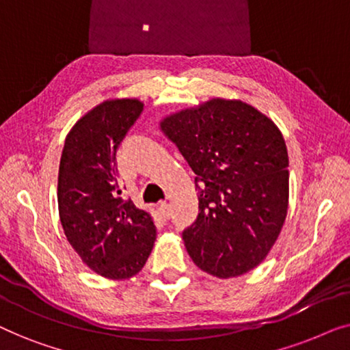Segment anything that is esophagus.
I'll return each instance as SVG.
<instances>
[{"mask_svg": "<svg viewBox=\"0 0 350 350\" xmlns=\"http://www.w3.org/2000/svg\"><path fill=\"white\" fill-rule=\"evenodd\" d=\"M159 213L162 215V217H164L165 219L170 217V205L167 204V202H162L161 205H159Z\"/></svg>", "mask_w": 350, "mask_h": 350, "instance_id": "34e87169", "label": "esophagus"}]
</instances>
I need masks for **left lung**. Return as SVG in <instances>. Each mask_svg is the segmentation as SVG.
Wrapping results in <instances>:
<instances>
[{
    "instance_id": "8db88e82",
    "label": "left lung",
    "mask_w": 350,
    "mask_h": 350,
    "mask_svg": "<svg viewBox=\"0 0 350 350\" xmlns=\"http://www.w3.org/2000/svg\"><path fill=\"white\" fill-rule=\"evenodd\" d=\"M196 174L198 219L183 231L194 265L218 279L266 260L288 210V152L274 121L242 100L212 98L159 121Z\"/></svg>"
}]
</instances>
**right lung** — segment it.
<instances>
[{
    "instance_id": "obj_1",
    "label": "right lung",
    "mask_w": 350,
    "mask_h": 350,
    "mask_svg": "<svg viewBox=\"0 0 350 350\" xmlns=\"http://www.w3.org/2000/svg\"><path fill=\"white\" fill-rule=\"evenodd\" d=\"M142 111L132 97L98 103L71 127L60 157L62 228L84 265L111 280L137 275L156 241L151 213L118 196L116 150Z\"/></svg>"
}]
</instances>
